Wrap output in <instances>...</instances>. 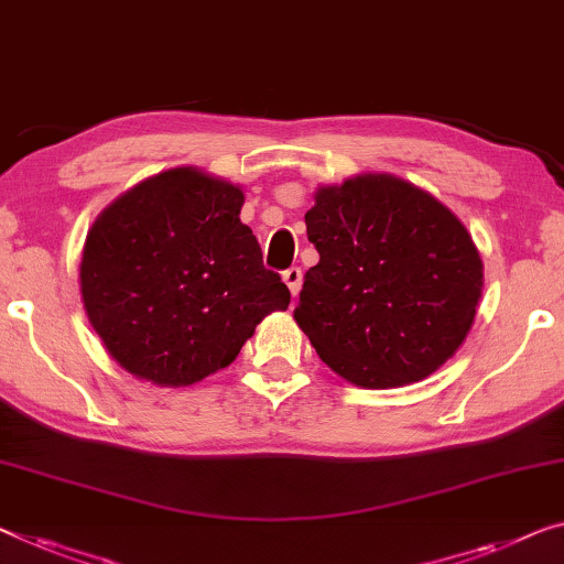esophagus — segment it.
I'll return each mask as SVG.
<instances>
[{"mask_svg": "<svg viewBox=\"0 0 564 564\" xmlns=\"http://www.w3.org/2000/svg\"><path fill=\"white\" fill-rule=\"evenodd\" d=\"M283 281H285V285H289V291L293 293V296H299L301 283H304V273H301L299 265H291L283 271Z\"/></svg>", "mask_w": 564, "mask_h": 564, "instance_id": "34e87169", "label": "esophagus"}]
</instances>
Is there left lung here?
I'll return each mask as SVG.
<instances>
[{"label":"left lung","instance_id":"left-lung-1","mask_svg":"<svg viewBox=\"0 0 564 564\" xmlns=\"http://www.w3.org/2000/svg\"><path fill=\"white\" fill-rule=\"evenodd\" d=\"M306 235L318 263L293 318L336 375L384 390L423 380L456 355L484 265L448 207L398 176L365 174L316 192Z\"/></svg>","mask_w":564,"mask_h":564}]
</instances>
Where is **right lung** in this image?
I'll return each mask as SVG.
<instances>
[{"instance_id": "add662e5", "label": "right lung", "mask_w": 564, "mask_h": 564, "mask_svg": "<svg viewBox=\"0 0 564 564\" xmlns=\"http://www.w3.org/2000/svg\"><path fill=\"white\" fill-rule=\"evenodd\" d=\"M240 187L182 166L100 213L80 260L88 322L116 362L156 384L228 367L256 326L291 304L240 223Z\"/></svg>"}]
</instances>
